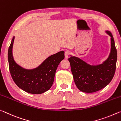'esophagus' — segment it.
<instances>
[{"label": "esophagus", "instance_id": "1", "mask_svg": "<svg viewBox=\"0 0 121 121\" xmlns=\"http://www.w3.org/2000/svg\"><path fill=\"white\" fill-rule=\"evenodd\" d=\"M69 52L68 51H66L65 52V58H68V57H69Z\"/></svg>", "mask_w": 121, "mask_h": 121}]
</instances>
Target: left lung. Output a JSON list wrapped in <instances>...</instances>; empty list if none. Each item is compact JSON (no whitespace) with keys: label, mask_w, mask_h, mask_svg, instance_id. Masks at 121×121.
<instances>
[{"label":"left lung","mask_w":121,"mask_h":121,"mask_svg":"<svg viewBox=\"0 0 121 121\" xmlns=\"http://www.w3.org/2000/svg\"><path fill=\"white\" fill-rule=\"evenodd\" d=\"M106 32L111 37V50L108 58L102 64L91 65L78 57L71 56L69 58L75 84L82 92H97L105 87L114 77L117 50L112 34L108 30Z\"/></svg>","instance_id":"8db88e82"}]
</instances>
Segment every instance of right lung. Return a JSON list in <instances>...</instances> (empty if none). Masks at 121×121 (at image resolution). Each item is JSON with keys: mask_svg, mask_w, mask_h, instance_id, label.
<instances>
[{"mask_svg": "<svg viewBox=\"0 0 121 121\" xmlns=\"http://www.w3.org/2000/svg\"><path fill=\"white\" fill-rule=\"evenodd\" d=\"M14 36L8 51L9 70L15 84L25 92L42 94L52 86L55 73L60 62L64 58V51H61L45 59L36 68L28 70L19 66L14 60L12 48Z\"/></svg>", "mask_w": 121, "mask_h": 121, "instance_id": "right-lung-1", "label": "right lung"}]
</instances>
